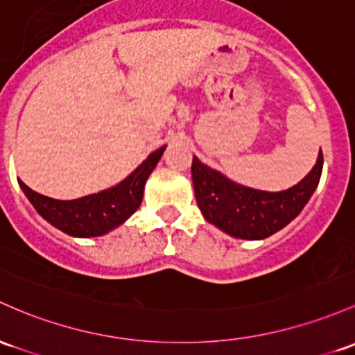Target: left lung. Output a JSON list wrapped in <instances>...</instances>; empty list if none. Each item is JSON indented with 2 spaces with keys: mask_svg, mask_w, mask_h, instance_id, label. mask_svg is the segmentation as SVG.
<instances>
[{
  "mask_svg": "<svg viewBox=\"0 0 355 355\" xmlns=\"http://www.w3.org/2000/svg\"><path fill=\"white\" fill-rule=\"evenodd\" d=\"M323 155L311 171L282 192H263L229 180L220 171L193 157L192 180L198 209L210 224L237 239H264L290 224L302 212L320 182Z\"/></svg>",
  "mask_w": 355,
  "mask_h": 355,
  "instance_id": "obj_1",
  "label": "left lung"
}]
</instances>
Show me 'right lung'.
Wrapping results in <instances>:
<instances>
[{
  "label": "right lung",
  "instance_id": "right-lung-1",
  "mask_svg": "<svg viewBox=\"0 0 355 355\" xmlns=\"http://www.w3.org/2000/svg\"><path fill=\"white\" fill-rule=\"evenodd\" d=\"M166 146L158 148L130 177L116 187L76 200H57L35 192L19 180V187L37 212L53 227L73 237H96L123 224L141 205L143 190Z\"/></svg>",
  "mask_w": 355,
  "mask_h": 355
}]
</instances>
